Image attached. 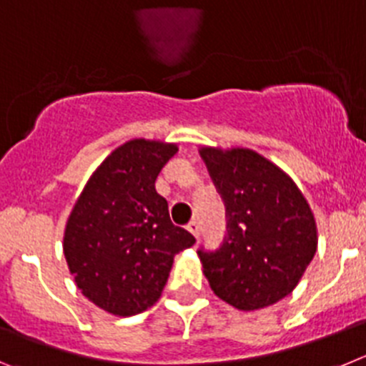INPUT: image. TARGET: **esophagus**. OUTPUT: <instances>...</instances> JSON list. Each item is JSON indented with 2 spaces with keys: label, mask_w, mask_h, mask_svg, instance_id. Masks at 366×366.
Segmentation results:
<instances>
[{
  "label": "esophagus",
  "mask_w": 366,
  "mask_h": 366,
  "mask_svg": "<svg viewBox=\"0 0 366 366\" xmlns=\"http://www.w3.org/2000/svg\"><path fill=\"white\" fill-rule=\"evenodd\" d=\"M187 232H189L193 237H197V239H199V235H200V226H199V222H197L195 219H193L189 224H187Z\"/></svg>",
  "instance_id": "34e87169"
}]
</instances>
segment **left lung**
Here are the masks:
<instances>
[{"label": "left lung", "instance_id": "8db88e82", "mask_svg": "<svg viewBox=\"0 0 366 366\" xmlns=\"http://www.w3.org/2000/svg\"><path fill=\"white\" fill-rule=\"evenodd\" d=\"M226 206L228 235L199 249L213 294L237 310H259L294 292L317 249L314 213L297 184L244 147H200Z\"/></svg>", "mask_w": 366, "mask_h": 366}]
</instances>
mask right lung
<instances>
[{"mask_svg": "<svg viewBox=\"0 0 366 366\" xmlns=\"http://www.w3.org/2000/svg\"><path fill=\"white\" fill-rule=\"evenodd\" d=\"M177 144L134 138L98 166L69 215L64 253L91 302L120 317L159 301L173 259L195 237L171 222L157 177Z\"/></svg>", "mask_w": 366, "mask_h": 366, "instance_id": "obj_1", "label": "right lung"}]
</instances>
